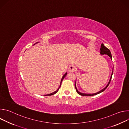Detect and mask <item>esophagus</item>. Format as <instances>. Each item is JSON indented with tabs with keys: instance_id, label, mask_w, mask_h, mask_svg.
I'll use <instances>...</instances> for the list:
<instances>
[{
	"instance_id": "obj_1",
	"label": "esophagus",
	"mask_w": 129,
	"mask_h": 129,
	"mask_svg": "<svg viewBox=\"0 0 129 129\" xmlns=\"http://www.w3.org/2000/svg\"><path fill=\"white\" fill-rule=\"evenodd\" d=\"M75 70H76V67H75V66H73V65H70V66H69V68H68V72H74V71H75Z\"/></svg>"
}]
</instances>
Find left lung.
Here are the masks:
<instances>
[{
    "label": "left lung",
    "mask_w": 129,
    "mask_h": 129,
    "mask_svg": "<svg viewBox=\"0 0 129 129\" xmlns=\"http://www.w3.org/2000/svg\"><path fill=\"white\" fill-rule=\"evenodd\" d=\"M101 52H100V53L101 54H107L108 56L111 58V59L112 60V54H111V52H110V50L107 48L104 45L103 43H102L101 44ZM113 69H112V74H111V77H110V80L108 83V84L107 85V86L104 88H103V89H102L101 90H100V91L96 93H82V92H79L76 87V84L75 83V88H76V91L77 92V93L82 95V96H93V95H96V94H98L101 92H103L104 90H105V89L108 87V86H109L110 82H111V78H112V75H113Z\"/></svg>",
    "instance_id": "8db88e82"
}]
</instances>
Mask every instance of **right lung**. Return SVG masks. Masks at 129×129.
Instances as JSON below:
<instances>
[{
    "mask_svg": "<svg viewBox=\"0 0 129 129\" xmlns=\"http://www.w3.org/2000/svg\"><path fill=\"white\" fill-rule=\"evenodd\" d=\"M38 42H37V43H36L35 44H37V43H38ZM35 44H34V45H35ZM67 72H66L65 74L64 75V76H63V77L62 78V79H61V82H60V86H59V87L58 88V89L56 90V91H55L54 92H52V93H50V94H46V95H44L45 96H47V95H53V94H56L57 92L59 91V88H60V87H61V83H62V81L63 80V79H64V78L66 77V76L67 75Z\"/></svg>",
    "mask_w": 129,
    "mask_h": 129,
    "instance_id": "right-lung-1",
    "label": "right lung"
}]
</instances>
